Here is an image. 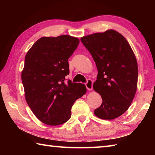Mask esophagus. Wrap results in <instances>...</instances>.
I'll use <instances>...</instances> for the list:
<instances>
[{"label": "esophagus", "instance_id": "34e87169", "mask_svg": "<svg viewBox=\"0 0 155 155\" xmlns=\"http://www.w3.org/2000/svg\"><path fill=\"white\" fill-rule=\"evenodd\" d=\"M85 86L88 90H91L93 88V81L91 79H88L87 83H85Z\"/></svg>", "mask_w": 155, "mask_h": 155}]
</instances>
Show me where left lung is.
Here are the masks:
<instances>
[{
	"mask_svg": "<svg viewBox=\"0 0 155 155\" xmlns=\"http://www.w3.org/2000/svg\"><path fill=\"white\" fill-rule=\"evenodd\" d=\"M92 56L98 75L94 90L103 103L94 110L99 118L113 120L129 108L137 86V62L124 37L115 30L96 33L81 38Z\"/></svg>",
	"mask_w": 155,
	"mask_h": 155,
	"instance_id": "left-lung-1",
	"label": "left lung"
}]
</instances>
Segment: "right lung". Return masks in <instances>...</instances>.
Returning a JSON list of instances; mask_svg holds the SVG:
<instances>
[{
	"label": "right lung",
	"instance_id": "right-lung-1",
	"mask_svg": "<svg viewBox=\"0 0 155 155\" xmlns=\"http://www.w3.org/2000/svg\"><path fill=\"white\" fill-rule=\"evenodd\" d=\"M79 44L70 35L42 37L34 43L25 56L22 72L25 99L37 118L57 126L71 117L76 100L87 91L84 84L65 83L69 74L68 60Z\"/></svg>",
	"mask_w": 155,
	"mask_h": 155
}]
</instances>
